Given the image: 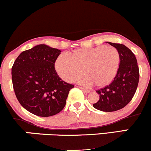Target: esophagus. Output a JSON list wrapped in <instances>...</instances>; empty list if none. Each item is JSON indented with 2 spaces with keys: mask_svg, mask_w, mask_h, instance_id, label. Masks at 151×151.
<instances>
[{
  "mask_svg": "<svg viewBox=\"0 0 151 151\" xmlns=\"http://www.w3.org/2000/svg\"><path fill=\"white\" fill-rule=\"evenodd\" d=\"M79 88H80V89H81V91H84V93H89V90L86 89H85V88H83V87H79Z\"/></svg>",
  "mask_w": 151,
  "mask_h": 151,
  "instance_id": "1",
  "label": "esophagus"
}]
</instances>
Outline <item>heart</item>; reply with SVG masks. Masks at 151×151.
Listing matches in <instances>:
<instances>
[{
    "label": "heart",
    "mask_w": 151,
    "mask_h": 151,
    "mask_svg": "<svg viewBox=\"0 0 151 151\" xmlns=\"http://www.w3.org/2000/svg\"><path fill=\"white\" fill-rule=\"evenodd\" d=\"M120 62L118 50L111 46L74 50L70 57L61 55L55 62V70L64 80L73 82L84 74L82 81L97 88L109 85L116 75Z\"/></svg>",
    "instance_id": "heart-1"
}]
</instances>
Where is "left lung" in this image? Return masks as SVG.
Here are the masks:
<instances>
[{
  "instance_id": "obj_1",
  "label": "left lung",
  "mask_w": 151,
  "mask_h": 151,
  "mask_svg": "<svg viewBox=\"0 0 151 151\" xmlns=\"http://www.w3.org/2000/svg\"><path fill=\"white\" fill-rule=\"evenodd\" d=\"M106 42L119 52V67L111 84L96 91L99 99L93 106L102 111L111 112L124 108L132 99L139 81V70L134 54L127 47L122 44Z\"/></svg>"
}]
</instances>
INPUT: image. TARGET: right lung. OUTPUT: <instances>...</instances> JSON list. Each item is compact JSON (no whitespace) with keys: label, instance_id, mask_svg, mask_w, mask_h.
I'll use <instances>...</instances> for the list:
<instances>
[{"label":"right lung","instance_id":"add662e5","mask_svg":"<svg viewBox=\"0 0 151 151\" xmlns=\"http://www.w3.org/2000/svg\"><path fill=\"white\" fill-rule=\"evenodd\" d=\"M61 53L58 49L38 45L20 54L12 67L15 96L30 113L48 117L60 113L74 85L62 81L55 69Z\"/></svg>","mask_w":151,"mask_h":151}]
</instances>
